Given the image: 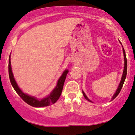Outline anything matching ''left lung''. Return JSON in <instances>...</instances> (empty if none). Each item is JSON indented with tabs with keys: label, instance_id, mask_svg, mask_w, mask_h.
Returning <instances> with one entry per match:
<instances>
[{
	"label": "left lung",
	"instance_id": "left-lung-1",
	"mask_svg": "<svg viewBox=\"0 0 135 135\" xmlns=\"http://www.w3.org/2000/svg\"><path fill=\"white\" fill-rule=\"evenodd\" d=\"M123 53H124V71H123V76H122V78H121V82H120V84L119 85V87H118V89H117L116 93L114 94V95H113V98H112V100L114 99L116 97L118 96V94H119L120 91H121V89H122L123 87V84H124V80L125 79H126V74H127V60H126V53H125V51H124V49L123 48ZM82 93H83V95L85 98L87 99V100H89V101L91 102V100H89L88 99V97L86 96V95L85 94V93L82 91Z\"/></svg>",
	"mask_w": 135,
	"mask_h": 135
}]
</instances>
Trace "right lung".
Segmentation results:
<instances>
[{
	"label": "right lung",
	"mask_w": 135,
	"mask_h": 135,
	"mask_svg": "<svg viewBox=\"0 0 135 135\" xmlns=\"http://www.w3.org/2000/svg\"><path fill=\"white\" fill-rule=\"evenodd\" d=\"M11 57L9 56V79H10L11 83L12 84L13 88L16 90L17 94L21 97L22 100H24L25 103L28 104L29 105H31V106L36 107V108H40V107H44V106H48V105L53 104L57 101V100L60 97L61 92H62L63 84H64L65 80L66 74H68L69 71L66 70L63 74L61 75L60 78L58 81L57 85L55 87L54 90L52 91L50 95L46 98H44L43 99H38L35 98V97L30 96L27 94H26L21 91V90L19 89V87L17 86V84H16V82L14 79V76H13L12 72V69H11Z\"/></svg>",
	"instance_id": "right-lung-1"
}]
</instances>
